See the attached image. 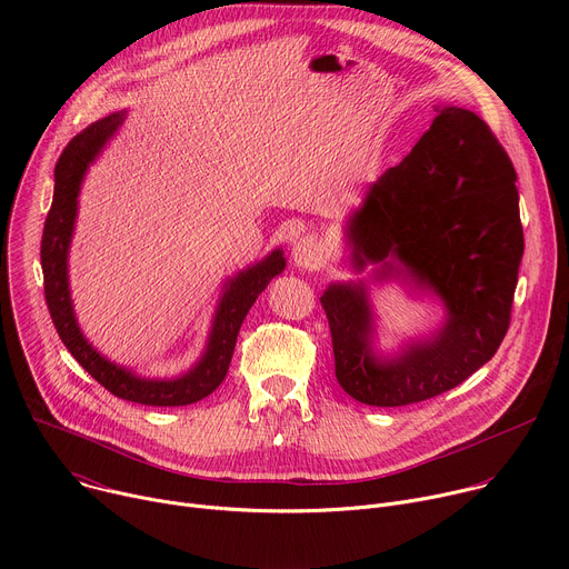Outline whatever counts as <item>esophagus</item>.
I'll return each mask as SVG.
<instances>
[{
    "instance_id": "34e87169",
    "label": "esophagus",
    "mask_w": 569,
    "mask_h": 569,
    "mask_svg": "<svg viewBox=\"0 0 569 569\" xmlns=\"http://www.w3.org/2000/svg\"><path fill=\"white\" fill-rule=\"evenodd\" d=\"M321 259H323V248L321 242L315 238V236H301L295 240L292 246V261L297 268L301 270H315L321 266Z\"/></svg>"
}]
</instances>
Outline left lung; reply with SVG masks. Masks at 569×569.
Segmentation results:
<instances>
[{"instance_id": "left-lung-1", "label": "left lung", "mask_w": 569, "mask_h": 569, "mask_svg": "<svg viewBox=\"0 0 569 569\" xmlns=\"http://www.w3.org/2000/svg\"><path fill=\"white\" fill-rule=\"evenodd\" d=\"M516 169L475 112L446 106L412 152L385 171L347 222L356 270L410 279L446 306L443 327L385 358L373 351L367 286L331 283L327 310L336 376L373 408L435 398L489 362L502 345L525 252Z\"/></svg>"}]
</instances>
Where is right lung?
Here are the masks:
<instances>
[{"label": "right lung", "mask_w": 569, "mask_h": 569, "mask_svg": "<svg viewBox=\"0 0 569 569\" xmlns=\"http://www.w3.org/2000/svg\"><path fill=\"white\" fill-rule=\"evenodd\" d=\"M123 119L126 112H114L110 117L99 119L83 132H78L58 157V164L53 171V202L44 220L40 246L44 299L53 319V327L67 351L110 393L123 400L152 405V408H180V405L202 400L224 380L242 319H246L252 303L268 288V283L279 272H283L286 259L281 250H274L263 261L238 272L233 279L227 281L213 315V327L207 340V349L187 373L171 380H150L103 358L78 329L69 297L67 254L76 224L80 184H83L90 164L99 157L110 137L119 130Z\"/></svg>", "instance_id": "right-lung-1"}]
</instances>
